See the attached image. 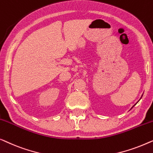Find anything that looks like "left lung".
<instances>
[{"label":"left lung","instance_id":"obj_1","mask_svg":"<svg viewBox=\"0 0 153 153\" xmlns=\"http://www.w3.org/2000/svg\"><path fill=\"white\" fill-rule=\"evenodd\" d=\"M135 105H136V104H135ZM134 106H133V107H134Z\"/></svg>","mask_w":153,"mask_h":153}]
</instances>
